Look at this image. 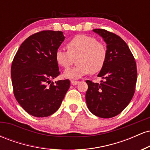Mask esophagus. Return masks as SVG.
I'll return each instance as SVG.
<instances>
[{
	"label": "esophagus",
	"mask_w": 150,
	"mask_h": 150,
	"mask_svg": "<svg viewBox=\"0 0 150 150\" xmlns=\"http://www.w3.org/2000/svg\"><path fill=\"white\" fill-rule=\"evenodd\" d=\"M70 82H71V84L73 85H77L79 84V81H75V80H71L70 81Z\"/></svg>",
	"instance_id": "1"
}]
</instances>
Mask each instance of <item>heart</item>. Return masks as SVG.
<instances>
[{"label": "heart", "mask_w": 150, "mask_h": 150, "mask_svg": "<svg viewBox=\"0 0 150 150\" xmlns=\"http://www.w3.org/2000/svg\"><path fill=\"white\" fill-rule=\"evenodd\" d=\"M68 51L58 49L55 59L59 66L68 68L77 59L75 68L66 70L63 76L68 79H79L89 73H97L104 68L107 58V49L95 37L78 34L66 44Z\"/></svg>", "instance_id": "b5f03b06"}]
</instances>
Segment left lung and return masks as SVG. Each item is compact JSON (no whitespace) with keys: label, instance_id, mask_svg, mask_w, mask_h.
Here are the masks:
<instances>
[{"label":"left lung","instance_id":"left-lung-1","mask_svg":"<svg viewBox=\"0 0 150 150\" xmlns=\"http://www.w3.org/2000/svg\"><path fill=\"white\" fill-rule=\"evenodd\" d=\"M106 44L107 58L97 76L104 79L101 83L87 80L88 89L86 102L93 114L104 118H112L124 110L131 101L137 82V67L131 51L119 36L95 29Z\"/></svg>","mask_w":150,"mask_h":150}]
</instances>
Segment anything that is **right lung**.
<instances>
[{
	"label": "right lung",
	"mask_w": 150,
	"mask_h": 150,
	"mask_svg": "<svg viewBox=\"0 0 150 150\" xmlns=\"http://www.w3.org/2000/svg\"><path fill=\"white\" fill-rule=\"evenodd\" d=\"M65 39L61 31L37 32L25 39L11 66L13 92L22 108L32 116L47 117L59 108L70 87V80H51L60 74L55 59Z\"/></svg>",
	"instance_id": "add662e5"
}]
</instances>
